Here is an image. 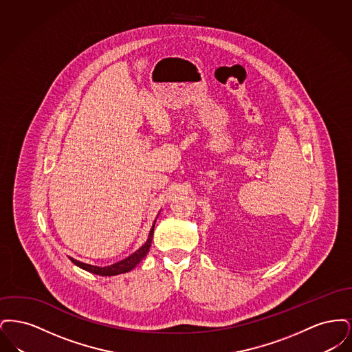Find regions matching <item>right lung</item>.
<instances>
[{"instance_id": "1", "label": "right lung", "mask_w": 352, "mask_h": 352, "mask_svg": "<svg viewBox=\"0 0 352 352\" xmlns=\"http://www.w3.org/2000/svg\"><path fill=\"white\" fill-rule=\"evenodd\" d=\"M154 226H155V220L153 223V227H151V232H149V237L148 240L145 241V244L137 250V251L132 253L131 256H128L126 258L118 261L116 264H112V265H108V267H96V265H89V264H84L82 261H78L72 257H69V260L78 265L79 268L84 269L89 273H94V274H99V276H116V274H121V273H126L138 264L141 263V260L148 254V252L151 250V240H153V234H154Z\"/></svg>"}]
</instances>
